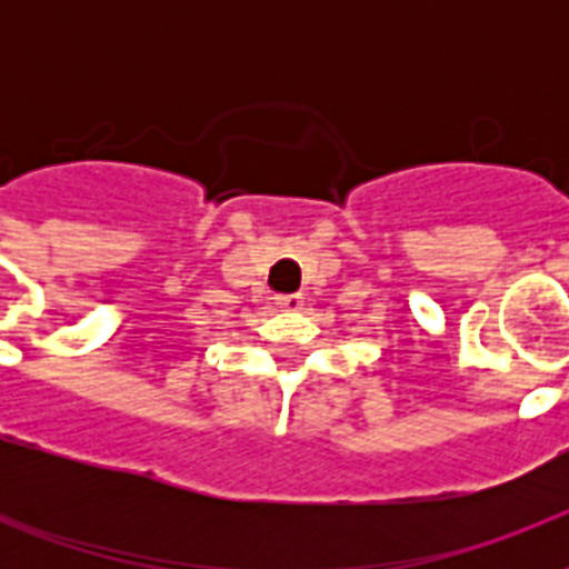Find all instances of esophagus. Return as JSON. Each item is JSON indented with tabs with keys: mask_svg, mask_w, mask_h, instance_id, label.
<instances>
[{
	"mask_svg": "<svg viewBox=\"0 0 569 569\" xmlns=\"http://www.w3.org/2000/svg\"><path fill=\"white\" fill-rule=\"evenodd\" d=\"M274 301H277V307H280V310H301V307H303L301 295H277Z\"/></svg>",
	"mask_w": 569,
	"mask_h": 569,
	"instance_id": "34e87169",
	"label": "esophagus"
}]
</instances>
